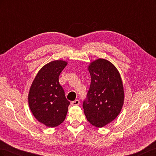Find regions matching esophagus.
<instances>
[{
	"instance_id": "34e87169",
	"label": "esophagus",
	"mask_w": 156,
	"mask_h": 156,
	"mask_svg": "<svg viewBox=\"0 0 156 156\" xmlns=\"http://www.w3.org/2000/svg\"><path fill=\"white\" fill-rule=\"evenodd\" d=\"M79 103H80V101L79 100H76L72 101L71 104H72V105H79Z\"/></svg>"
}]
</instances>
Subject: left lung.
<instances>
[{
  "mask_svg": "<svg viewBox=\"0 0 156 156\" xmlns=\"http://www.w3.org/2000/svg\"><path fill=\"white\" fill-rule=\"evenodd\" d=\"M91 83L83 107L88 121L102 127L115 119L124 103V88L119 71L108 60L98 59L89 66Z\"/></svg>",
  "mask_w": 156,
  "mask_h": 156,
  "instance_id": "8db88e82",
  "label": "left lung"
}]
</instances>
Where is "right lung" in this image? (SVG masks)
<instances>
[{"instance_id": "add662e5", "label": "right lung", "mask_w": 156, "mask_h": 156, "mask_svg": "<svg viewBox=\"0 0 156 156\" xmlns=\"http://www.w3.org/2000/svg\"><path fill=\"white\" fill-rule=\"evenodd\" d=\"M67 62L55 60L45 65L32 82L29 104L33 115L46 126L56 127L64 121L70 102L65 96L58 77Z\"/></svg>"}]
</instances>
